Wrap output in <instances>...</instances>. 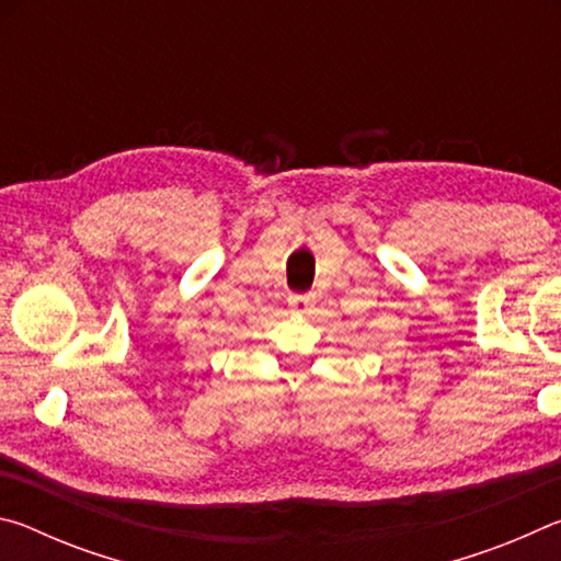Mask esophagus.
<instances>
[{"mask_svg":"<svg viewBox=\"0 0 561 561\" xmlns=\"http://www.w3.org/2000/svg\"><path fill=\"white\" fill-rule=\"evenodd\" d=\"M311 299L309 294H294V297H289V307L297 311V314H309V309H311Z\"/></svg>","mask_w":561,"mask_h":561,"instance_id":"1","label":"esophagus"}]
</instances>
